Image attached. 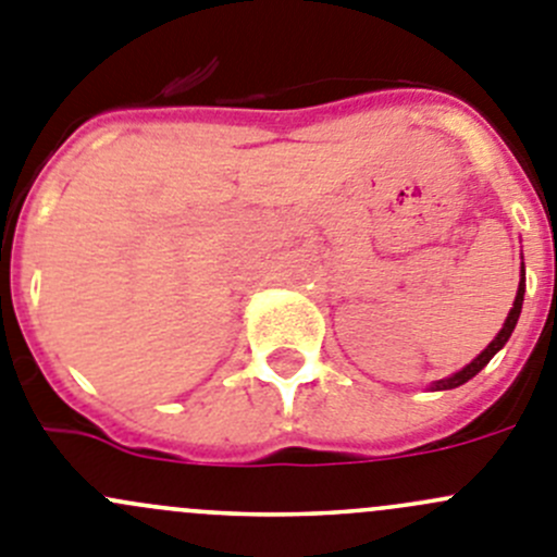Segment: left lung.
<instances>
[{
  "mask_svg": "<svg viewBox=\"0 0 557 557\" xmlns=\"http://www.w3.org/2000/svg\"><path fill=\"white\" fill-rule=\"evenodd\" d=\"M522 299H525V263H522V277H520V288H517V296H515V305H511V310H509V315H506V323H504V329H500V332H498V337H495L493 343H490L487 348H484L482 354H479L476 359L471 361V364L462 367L460 372H455V375L441 377V381H435L433 383L435 392H444V388L462 386V383L471 381V377L476 375V372H482L484 367H487V361L493 359V356L498 354V350L504 348L506 343H509L511 332H515V326H517V318H520V312H522Z\"/></svg>",
  "mask_w": 557,
  "mask_h": 557,
  "instance_id": "8db88e82",
  "label": "left lung"
}]
</instances>
